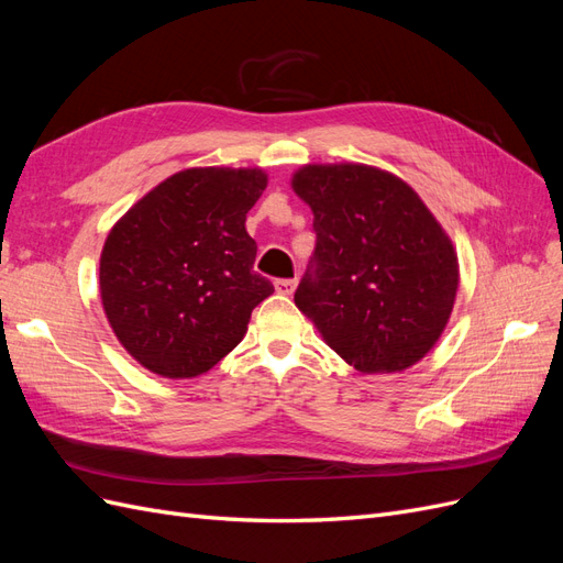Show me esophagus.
<instances>
[{
  "instance_id": "1",
  "label": "esophagus",
  "mask_w": 563,
  "mask_h": 563,
  "mask_svg": "<svg viewBox=\"0 0 563 563\" xmlns=\"http://www.w3.org/2000/svg\"><path fill=\"white\" fill-rule=\"evenodd\" d=\"M296 286H298V279H277L275 282L277 294H282V296H291L296 291Z\"/></svg>"
}]
</instances>
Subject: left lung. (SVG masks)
<instances>
[{
	"instance_id": "left-lung-1",
	"label": "left lung",
	"mask_w": 563,
	"mask_h": 563,
	"mask_svg": "<svg viewBox=\"0 0 563 563\" xmlns=\"http://www.w3.org/2000/svg\"><path fill=\"white\" fill-rule=\"evenodd\" d=\"M291 187L317 232L296 308L356 371L418 364L455 302L460 269L446 230L411 185L376 166L305 164Z\"/></svg>"
}]
</instances>
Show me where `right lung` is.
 I'll return each mask as SVG.
<instances>
[{"label": "right lung", "instance_id": "add662e5", "mask_svg": "<svg viewBox=\"0 0 563 563\" xmlns=\"http://www.w3.org/2000/svg\"><path fill=\"white\" fill-rule=\"evenodd\" d=\"M267 187L263 168L197 166L162 180L110 230L100 300L122 347L162 378H197L246 335L275 294L253 272L246 213Z\"/></svg>", "mask_w": 563, "mask_h": 563}]
</instances>
